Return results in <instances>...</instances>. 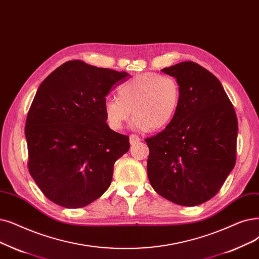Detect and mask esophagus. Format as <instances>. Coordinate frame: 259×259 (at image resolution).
I'll return each mask as SVG.
<instances>
[{
	"label": "esophagus",
	"instance_id": "1",
	"mask_svg": "<svg viewBox=\"0 0 259 259\" xmlns=\"http://www.w3.org/2000/svg\"><path fill=\"white\" fill-rule=\"evenodd\" d=\"M129 141H130V144L133 145V144L140 142L141 139H140L139 136H137V134H131V136L129 137Z\"/></svg>",
	"mask_w": 259,
	"mask_h": 259
}]
</instances>
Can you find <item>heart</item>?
<instances>
[{
    "instance_id": "heart-1",
    "label": "heart",
    "mask_w": 259,
    "mask_h": 259,
    "mask_svg": "<svg viewBox=\"0 0 259 259\" xmlns=\"http://www.w3.org/2000/svg\"><path fill=\"white\" fill-rule=\"evenodd\" d=\"M118 95L119 98H108L104 104L105 118L111 129H120L132 111L134 126L156 131L175 118L181 102V87L171 76L146 72L120 85Z\"/></svg>"
}]
</instances>
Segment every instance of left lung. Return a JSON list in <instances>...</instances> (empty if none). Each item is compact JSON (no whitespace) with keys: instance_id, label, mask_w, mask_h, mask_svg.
Wrapping results in <instances>:
<instances>
[{"instance_id":"obj_1","label":"left lung","mask_w":259,"mask_h":259,"mask_svg":"<svg viewBox=\"0 0 259 259\" xmlns=\"http://www.w3.org/2000/svg\"><path fill=\"white\" fill-rule=\"evenodd\" d=\"M162 72L179 81L181 102L169 125L145 140L148 178L165 199L199 205L219 192L235 166L237 117L221 82L203 66L184 61Z\"/></svg>"}]
</instances>
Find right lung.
<instances>
[{
  "label": "right lung",
  "mask_w": 259,
  "mask_h": 259,
  "mask_svg": "<svg viewBox=\"0 0 259 259\" xmlns=\"http://www.w3.org/2000/svg\"><path fill=\"white\" fill-rule=\"evenodd\" d=\"M117 72L71 60L40 84L29 108L25 137L28 170L43 195L66 208L83 207L109 188L129 137L109 128L104 114Z\"/></svg>",
  "instance_id": "obj_1"
}]
</instances>
